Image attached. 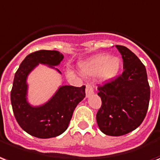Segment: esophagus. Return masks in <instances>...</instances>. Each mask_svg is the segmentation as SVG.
<instances>
[{
    "label": "esophagus",
    "mask_w": 160,
    "mask_h": 160,
    "mask_svg": "<svg viewBox=\"0 0 160 160\" xmlns=\"http://www.w3.org/2000/svg\"><path fill=\"white\" fill-rule=\"evenodd\" d=\"M94 93V86L91 84V83H87L86 85V97H89L91 94H93Z\"/></svg>",
    "instance_id": "34e87169"
}]
</instances>
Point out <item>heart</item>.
Segmentation results:
<instances>
[{"label":"heart","mask_w":160,"mask_h":160,"mask_svg":"<svg viewBox=\"0 0 160 160\" xmlns=\"http://www.w3.org/2000/svg\"><path fill=\"white\" fill-rule=\"evenodd\" d=\"M79 68L82 75H98L102 81H111L118 75L122 68V60L118 56L97 54L80 63Z\"/></svg>","instance_id":"obj_1"}]
</instances>
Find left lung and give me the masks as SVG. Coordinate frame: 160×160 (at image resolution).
<instances>
[{"label": "left lung", "mask_w": 160, "mask_h": 160, "mask_svg": "<svg viewBox=\"0 0 160 160\" xmlns=\"http://www.w3.org/2000/svg\"><path fill=\"white\" fill-rule=\"evenodd\" d=\"M122 55L123 72L111 82L98 87L102 105L96 114L101 132L119 136L141 125L150 100V87L145 66L126 47L117 45Z\"/></svg>", "instance_id": "1"}]
</instances>
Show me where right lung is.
Listing matches in <instances>:
<instances>
[{
  "mask_svg": "<svg viewBox=\"0 0 160 160\" xmlns=\"http://www.w3.org/2000/svg\"><path fill=\"white\" fill-rule=\"evenodd\" d=\"M64 55L55 50H40L30 53L22 61L13 79L11 103L15 118L19 126L31 136L47 139L61 135L68 128L72 114L85 97V86H60L46 103L32 106L28 101L29 74L39 64L61 73L59 66Z\"/></svg>",
  "mask_w": 160,
  "mask_h": 160,
  "instance_id": "obj_1",
  "label": "right lung"
}]
</instances>
